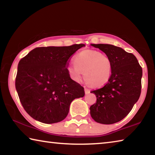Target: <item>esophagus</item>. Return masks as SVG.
<instances>
[{"mask_svg": "<svg viewBox=\"0 0 155 155\" xmlns=\"http://www.w3.org/2000/svg\"><path fill=\"white\" fill-rule=\"evenodd\" d=\"M90 92V89H88V88H87V87H85V93L86 94H89Z\"/></svg>", "mask_w": 155, "mask_h": 155, "instance_id": "obj_1", "label": "esophagus"}]
</instances>
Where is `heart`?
Instances as JSON below:
<instances>
[{
    "label": "heart",
    "instance_id": "heart-1",
    "mask_svg": "<svg viewBox=\"0 0 155 155\" xmlns=\"http://www.w3.org/2000/svg\"><path fill=\"white\" fill-rule=\"evenodd\" d=\"M74 64L67 67L68 74L79 82L84 74L86 83L94 87H103L109 82L113 71L111 59L95 50H84L74 58Z\"/></svg>",
    "mask_w": 155,
    "mask_h": 155
}]
</instances>
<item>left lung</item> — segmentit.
<instances>
[{"instance_id":"1","label":"left lung","mask_w":155,"mask_h":155,"mask_svg":"<svg viewBox=\"0 0 155 155\" xmlns=\"http://www.w3.org/2000/svg\"><path fill=\"white\" fill-rule=\"evenodd\" d=\"M111 59V77L103 87L91 91L96 103L90 114L96 122L111 124L129 114L141 94L142 68L134 54L111 44H91Z\"/></svg>"}]
</instances>
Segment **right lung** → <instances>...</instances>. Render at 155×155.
Segmentation results:
<instances>
[{"instance_id":"add662e5","label":"right lung","mask_w":155,"mask_h":155,"mask_svg":"<svg viewBox=\"0 0 155 155\" xmlns=\"http://www.w3.org/2000/svg\"><path fill=\"white\" fill-rule=\"evenodd\" d=\"M85 46L38 47L20 59L15 88L23 108L33 119L45 124L61 122L73 100L85 96L83 87L67 71L72 56Z\"/></svg>"}]
</instances>
